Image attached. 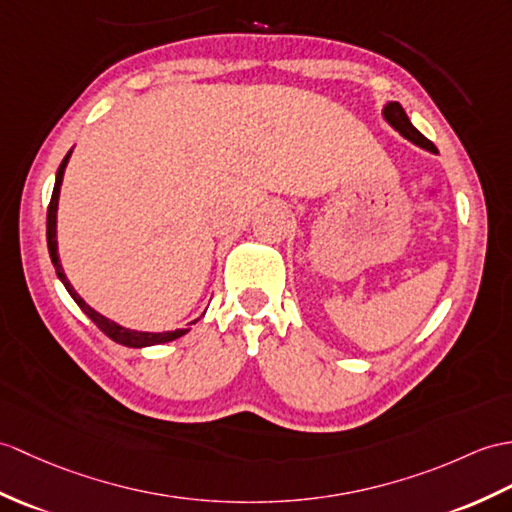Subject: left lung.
<instances>
[{
  "mask_svg": "<svg viewBox=\"0 0 512 512\" xmlns=\"http://www.w3.org/2000/svg\"><path fill=\"white\" fill-rule=\"evenodd\" d=\"M382 115H384V120H386L392 128H395L401 137H406L408 141H412V144H417V146H421V148H425V150L436 152L432 141L425 139V137L419 133V130L412 126V122L408 120V115H406V111H403V106H401L399 102H388V104L384 106Z\"/></svg>",
  "mask_w": 512,
  "mask_h": 512,
  "instance_id": "8db88e82",
  "label": "left lung"
}]
</instances>
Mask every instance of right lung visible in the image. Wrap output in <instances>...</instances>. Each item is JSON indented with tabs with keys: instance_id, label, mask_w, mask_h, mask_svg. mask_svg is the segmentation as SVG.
I'll return each instance as SVG.
<instances>
[{
	"instance_id": "right-lung-1",
	"label": "right lung",
	"mask_w": 512,
	"mask_h": 512,
	"mask_svg": "<svg viewBox=\"0 0 512 512\" xmlns=\"http://www.w3.org/2000/svg\"><path fill=\"white\" fill-rule=\"evenodd\" d=\"M71 157V150L65 154V159L61 163V168L56 172V183H54V192H52V200H50V207H47V248H50V257H52V264L56 268V275L58 279L63 281L65 290L69 292L71 299L78 303V307L82 312H85L95 325H98L100 331H104L106 336L111 340H115L117 344H124V347H133V349H141V347H152V344H163V342H172L176 338L185 336L189 329H174V331H137V329H126L122 325H117L115 320L102 316L100 312H95L91 305L85 303V299L74 290V285L69 283L65 270L61 266V257H58V242H56V211H58V196H61V185H63V176H65V168L69 163ZM196 323V320H194ZM192 325V323H189Z\"/></svg>"
}]
</instances>
